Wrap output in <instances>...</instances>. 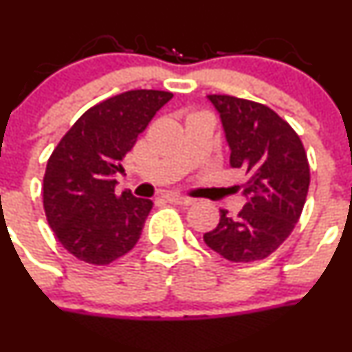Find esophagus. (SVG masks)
Returning <instances> with one entry per match:
<instances>
[{
  "label": "esophagus",
  "instance_id": "1",
  "mask_svg": "<svg viewBox=\"0 0 352 352\" xmlns=\"http://www.w3.org/2000/svg\"><path fill=\"white\" fill-rule=\"evenodd\" d=\"M166 200L169 201V204H175V205H184V207H188V205L193 204V198H188V197H181V195H168L166 197Z\"/></svg>",
  "mask_w": 352,
  "mask_h": 352
}]
</instances>
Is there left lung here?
<instances>
[{"mask_svg": "<svg viewBox=\"0 0 352 352\" xmlns=\"http://www.w3.org/2000/svg\"><path fill=\"white\" fill-rule=\"evenodd\" d=\"M208 100L221 114L231 148V168L248 176L238 215L221 208L217 228L204 241L229 262L250 263L272 255L293 232L309 188V164L301 138L265 104L224 94Z\"/></svg>", "mask_w": 352, "mask_h": 352, "instance_id": "8db88e82", "label": "left lung"}]
</instances>
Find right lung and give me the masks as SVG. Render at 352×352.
<instances>
[{
    "instance_id": "right-lung-1",
    "label": "right lung",
    "mask_w": 352,
    "mask_h": 352,
    "mask_svg": "<svg viewBox=\"0 0 352 352\" xmlns=\"http://www.w3.org/2000/svg\"><path fill=\"white\" fill-rule=\"evenodd\" d=\"M173 97L128 90L87 109L59 140L46 166L44 212L66 252L90 265H109L140 239L152 200L118 197L116 173L152 118Z\"/></svg>"
}]
</instances>
